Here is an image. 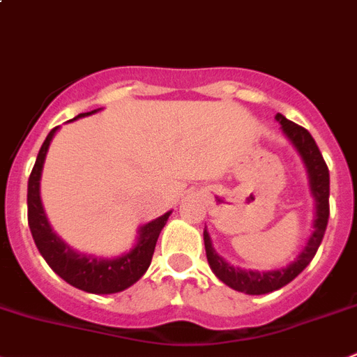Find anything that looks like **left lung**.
I'll return each instance as SVG.
<instances>
[{
    "label": "left lung",
    "instance_id": "1",
    "mask_svg": "<svg viewBox=\"0 0 357 357\" xmlns=\"http://www.w3.org/2000/svg\"><path fill=\"white\" fill-rule=\"evenodd\" d=\"M276 120L281 123V129L287 134V138L294 143L299 150L301 157L305 159L306 168L310 173V184H312V192L317 200V219H315V231L310 237L308 244L303 250V253L294 260L290 266L281 267L278 271H267V273H258V271H243L238 267L230 266L223 258L219 257L211 244V237L207 231H204L205 251H207V260L211 264V269L214 271L219 280L231 287L238 292L250 294V296H261V294H269L274 290L285 287L287 283L299 276L305 267L315 257L320 243H322L326 228H328L329 219V169L326 161H324L322 153L317 146L315 139L305 127L297 126V123L287 120L283 114L278 113Z\"/></svg>",
    "mask_w": 357,
    "mask_h": 357
}]
</instances>
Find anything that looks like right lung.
Here are the masks:
<instances>
[{
    "label": "right lung",
    "instance_id": "right-lung-1",
    "mask_svg": "<svg viewBox=\"0 0 357 357\" xmlns=\"http://www.w3.org/2000/svg\"><path fill=\"white\" fill-rule=\"evenodd\" d=\"M91 113H96V109L90 111V113L77 114L76 119H81V116H86V114ZM56 129L58 127H54L47 134L45 142L42 143L37 161H35L31 175L28 178V225L31 235H33L35 244H37L44 260L49 264V267L58 276L63 278L67 283H70L72 287L90 294L122 292L127 287L134 285L149 269L153 250H155L157 237L161 234L162 227L166 225L172 212H166L165 215L153 219L145 227H142L138 244L134 246V250L129 251L127 255H122V257L113 258V260L77 253L70 246H67L49 227L40 204V195H38L42 166H44L49 143H51Z\"/></svg>",
    "mask_w": 357,
    "mask_h": 357
}]
</instances>
